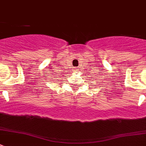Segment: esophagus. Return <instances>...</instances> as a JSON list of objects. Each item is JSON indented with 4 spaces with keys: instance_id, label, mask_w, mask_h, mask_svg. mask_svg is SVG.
Instances as JSON below:
<instances>
[{
    "instance_id": "1",
    "label": "esophagus",
    "mask_w": 146,
    "mask_h": 146,
    "mask_svg": "<svg viewBox=\"0 0 146 146\" xmlns=\"http://www.w3.org/2000/svg\"><path fill=\"white\" fill-rule=\"evenodd\" d=\"M76 71H78V70H78V69H76Z\"/></svg>"
}]
</instances>
